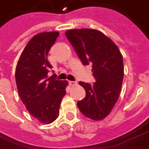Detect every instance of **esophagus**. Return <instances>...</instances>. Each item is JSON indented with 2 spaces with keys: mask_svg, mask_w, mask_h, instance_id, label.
Here are the masks:
<instances>
[{
  "mask_svg": "<svg viewBox=\"0 0 149 149\" xmlns=\"http://www.w3.org/2000/svg\"><path fill=\"white\" fill-rule=\"evenodd\" d=\"M68 84L70 86H75V85H77V82L76 81H68Z\"/></svg>",
  "mask_w": 149,
  "mask_h": 149,
  "instance_id": "obj_1",
  "label": "esophagus"
}]
</instances>
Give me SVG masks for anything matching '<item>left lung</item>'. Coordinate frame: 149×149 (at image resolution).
Listing matches in <instances>:
<instances>
[{"mask_svg": "<svg viewBox=\"0 0 149 149\" xmlns=\"http://www.w3.org/2000/svg\"><path fill=\"white\" fill-rule=\"evenodd\" d=\"M83 65L93 64L96 82L82 81L86 97L77 101L79 109L88 118L101 120L115 106L121 90L124 62L121 52L112 40L97 29H81L65 32Z\"/></svg>", "mask_w": 149, "mask_h": 149, "instance_id": "1", "label": "left lung"}]
</instances>
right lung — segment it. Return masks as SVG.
I'll return each mask as SVG.
<instances>
[{"label":"right lung","mask_w":149,"mask_h":149,"mask_svg":"<svg viewBox=\"0 0 149 149\" xmlns=\"http://www.w3.org/2000/svg\"><path fill=\"white\" fill-rule=\"evenodd\" d=\"M58 32H45L29 41L16 67V83L22 102L31 116L49 125L58 117L62 98L66 94L67 81H58L55 74L49 78L52 65L48 61L49 49Z\"/></svg>","instance_id":"right-lung-1"}]
</instances>
